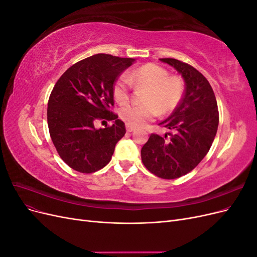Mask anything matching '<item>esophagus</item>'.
<instances>
[{"instance_id":"esophagus-1","label":"esophagus","mask_w":257,"mask_h":257,"mask_svg":"<svg viewBox=\"0 0 257 257\" xmlns=\"http://www.w3.org/2000/svg\"><path fill=\"white\" fill-rule=\"evenodd\" d=\"M133 131H135V127L134 126H132V125H126V132H128V133H131V132H133Z\"/></svg>"}]
</instances>
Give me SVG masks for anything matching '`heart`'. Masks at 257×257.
<instances>
[{
  "mask_svg": "<svg viewBox=\"0 0 257 257\" xmlns=\"http://www.w3.org/2000/svg\"><path fill=\"white\" fill-rule=\"evenodd\" d=\"M136 84L149 85L145 97L146 105H130L120 111L121 119L132 126H144L162 113L175 110L183 95V82L177 76H169L167 69L154 63L137 67L127 75H121L113 83L112 93L120 105H125L131 98V91Z\"/></svg>",
  "mask_w": 257,
  "mask_h": 257,
  "instance_id": "b5f03b06",
  "label": "heart"
}]
</instances>
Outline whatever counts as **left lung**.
Instances as JSON below:
<instances>
[{"instance_id":"1","label":"left lung","mask_w":257,"mask_h":257,"mask_svg":"<svg viewBox=\"0 0 257 257\" xmlns=\"http://www.w3.org/2000/svg\"><path fill=\"white\" fill-rule=\"evenodd\" d=\"M175 67L185 81L184 95L159 125L173 131L151 134L142 148L146 168L162 179L180 178L195 168L211 147L219 125L214 92L206 77L192 65L172 58L160 59Z\"/></svg>"}]
</instances>
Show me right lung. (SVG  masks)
I'll list each match as a JSON object with an SVG mask.
<instances>
[{"mask_svg": "<svg viewBox=\"0 0 257 257\" xmlns=\"http://www.w3.org/2000/svg\"><path fill=\"white\" fill-rule=\"evenodd\" d=\"M135 60L98 53L72 65L50 93L47 121L52 143L66 164L76 172L92 174L110 162L125 125L111 111L112 87ZM96 120H113L96 130Z\"/></svg>", "mask_w": 257, "mask_h": 257, "instance_id": "right-lung-1", "label": "right lung"}]
</instances>
